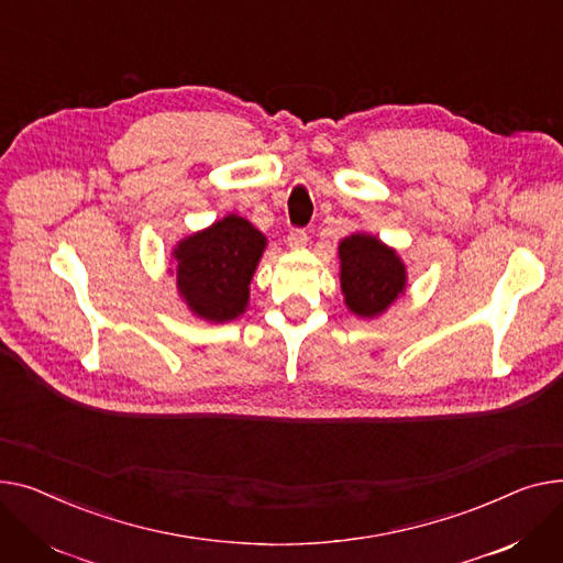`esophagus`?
Wrapping results in <instances>:
<instances>
[{"label":"esophagus","instance_id":"1","mask_svg":"<svg viewBox=\"0 0 563 563\" xmlns=\"http://www.w3.org/2000/svg\"><path fill=\"white\" fill-rule=\"evenodd\" d=\"M288 245L290 247H305L307 245V241H309V234H307V229H302V227H292L290 231H288Z\"/></svg>","mask_w":563,"mask_h":563}]
</instances>
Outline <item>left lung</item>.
<instances>
[{"instance_id":"8db88e82","label":"left lung","mask_w":563,"mask_h":563,"mask_svg":"<svg viewBox=\"0 0 563 563\" xmlns=\"http://www.w3.org/2000/svg\"><path fill=\"white\" fill-rule=\"evenodd\" d=\"M339 254L345 305L356 316L382 313L405 290V263L382 241L352 234L341 243Z\"/></svg>"}]
</instances>
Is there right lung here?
Here are the masks:
<instances>
[{"mask_svg":"<svg viewBox=\"0 0 563 563\" xmlns=\"http://www.w3.org/2000/svg\"><path fill=\"white\" fill-rule=\"evenodd\" d=\"M263 247L261 231L239 216H227L186 239L175 258L177 286L188 307L213 322L241 316Z\"/></svg>","mask_w":563,"mask_h":563,"instance_id":"1","label":"right lung"}]
</instances>
